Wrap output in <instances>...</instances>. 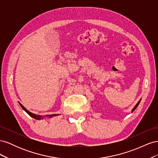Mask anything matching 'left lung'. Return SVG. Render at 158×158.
Wrapping results in <instances>:
<instances>
[{
  "mask_svg": "<svg viewBox=\"0 0 158 158\" xmlns=\"http://www.w3.org/2000/svg\"><path fill=\"white\" fill-rule=\"evenodd\" d=\"M140 101L139 102H138V103H137V104L136 105V106H135V107H134L133 108V109H132V111H135V110L136 109V107H138V105H139V103H140Z\"/></svg>",
  "mask_w": 158,
  "mask_h": 158,
  "instance_id": "left-lung-1",
  "label": "left lung"
}]
</instances>
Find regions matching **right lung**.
Returning a JSON list of instances; mask_svg holds the SVG:
<instances>
[{
    "label": "right lung",
    "mask_w": 158,
    "mask_h": 158,
    "mask_svg": "<svg viewBox=\"0 0 158 158\" xmlns=\"http://www.w3.org/2000/svg\"><path fill=\"white\" fill-rule=\"evenodd\" d=\"M20 106L22 107V108L23 110H24V111H26L28 114H29L30 116H31V117L34 118H35V119H37V120H40V118H41V117H41L40 115H37V114H33V113H32L30 112L29 111H27V110L24 107H23L22 104H20ZM56 115H57L56 114H49V115H47V116H49V117H51L56 116Z\"/></svg>",
    "instance_id": "1"
}]
</instances>
